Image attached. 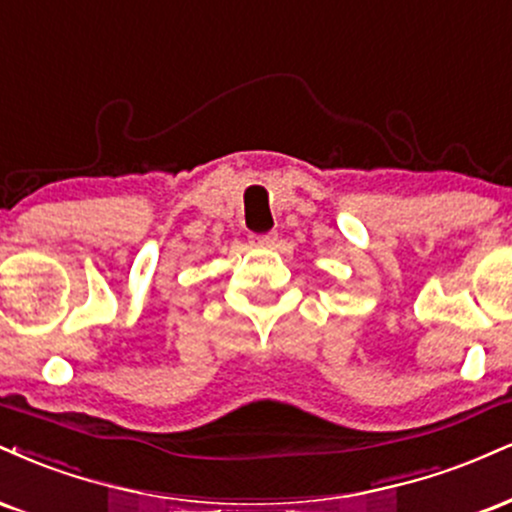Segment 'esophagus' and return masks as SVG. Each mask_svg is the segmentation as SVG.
Masks as SVG:
<instances>
[{
    "label": "esophagus",
    "instance_id": "1",
    "mask_svg": "<svg viewBox=\"0 0 512 512\" xmlns=\"http://www.w3.org/2000/svg\"><path fill=\"white\" fill-rule=\"evenodd\" d=\"M275 242H278V234H275V232L254 234V237H251V244H254V246H275Z\"/></svg>",
    "mask_w": 512,
    "mask_h": 512
}]
</instances>
